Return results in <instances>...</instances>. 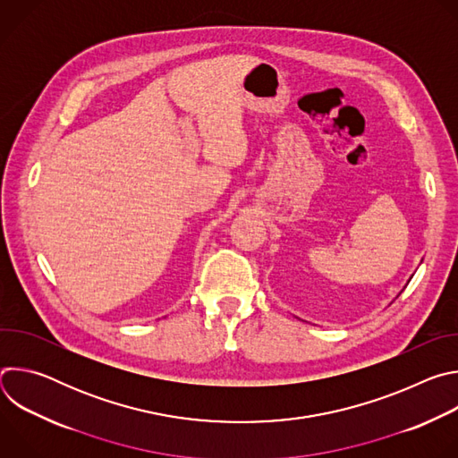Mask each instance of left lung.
Returning a JSON list of instances; mask_svg holds the SVG:
<instances>
[{
    "label": "left lung",
    "instance_id": "left-lung-1",
    "mask_svg": "<svg viewBox=\"0 0 458 458\" xmlns=\"http://www.w3.org/2000/svg\"><path fill=\"white\" fill-rule=\"evenodd\" d=\"M397 297H399V295H397Z\"/></svg>",
    "mask_w": 458,
    "mask_h": 458
}]
</instances>
